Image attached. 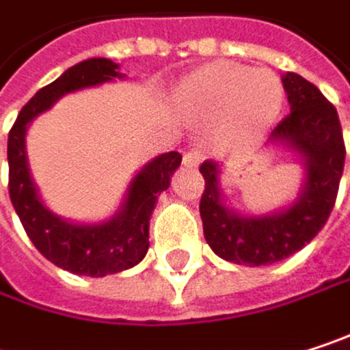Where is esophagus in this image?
Segmentation results:
<instances>
[{
  "mask_svg": "<svg viewBox=\"0 0 350 350\" xmlns=\"http://www.w3.org/2000/svg\"><path fill=\"white\" fill-rule=\"evenodd\" d=\"M202 158H204V154L200 152V150H190V152H186L184 154V158H182V162H184V166H190V168H196L200 162H202Z\"/></svg>",
  "mask_w": 350,
  "mask_h": 350,
  "instance_id": "obj_1",
  "label": "esophagus"
}]
</instances>
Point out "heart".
Segmentation results:
<instances>
[{"label": "heart", "mask_w": 350, "mask_h": 350, "mask_svg": "<svg viewBox=\"0 0 350 350\" xmlns=\"http://www.w3.org/2000/svg\"><path fill=\"white\" fill-rule=\"evenodd\" d=\"M178 101L192 117L213 123L223 119V135L247 144L265 133L284 105V87L269 70L235 62H213L190 75Z\"/></svg>", "instance_id": "b5f03b06"}]
</instances>
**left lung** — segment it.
<instances>
[{"label": "left lung", "instance_id": "8db88e82", "mask_svg": "<svg viewBox=\"0 0 350 350\" xmlns=\"http://www.w3.org/2000/svg\"><path fill=\"white\" fill-rule=\"evenodd\" d=\"M282 83L290 115L275 125L269 142L282 144L302 158L306 178L296 202L271 215L241 217L223 202L219 164L211 160L200 164L204 239L219 257L249 267L282 261L314 239L330 217L345 168L347 152L334 105L296 72H286Z\"/></svg>", "mask_w": 350, "mask_h": 350}]
</instances>
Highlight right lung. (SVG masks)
Segmentation results:
<instances>
[{"instance_id": "right-lung-1", "label": "right lung", "mask_w": 350, "mask_h": 350, "mask_svg": "<svg viewBox=\"0 0 350 350\" xmlns=\"http://www.w3.org/2000/svg\"><path fill=\"white\" fill-rule=\"evenodd\" d=\"M119 64L109 58H89L64 70L54 83L42 87L22 107L8 137L10 198L36 249L54 265L77 273L103 278L137 265L150 247V217L158 194L170 186V176L182 162L168 152L148 162L129 184L125 202L105 223L77 225L44 206L36 190L26 156L30 121L48 111L62 95L121 79Z\"/></svg>"}]
</instances>
